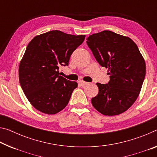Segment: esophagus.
I'll return each instance as SVG.
<instances>
[{"instance_id": "34e87169", "label": "esophagus", "mask_w": 157, "mask_h": 157, "mask_svg": "<svg viewBox=\"0 0 157 157\" xmlns=\"http://www.w3.org/2000/svg\"><path fill=\"white\" fill-rule=\"evenodd\" d=\"M79 84H80L81 86H85L86 84H88V82H84V81H79Z\"/></svg>"}]
</instances>
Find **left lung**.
<instances>
[{"mask_svg":"<svg viewBox=\"0 0 157 157\" xmlns=\"http://www.w3.org/2000/svg\"><path fill=\"white\" fill-rule=\"evenodd\" d=\"M88 47L96 61L108 70L110 82L96 83L98 94L91 98L103 115L124 113L135 103L145 79V61L136 44L127 36L103 31L89 36Z\"/></svg>","mask_w":157,"mask_h":157,"instance_id":"1","label":"left lung"}]
</instances>
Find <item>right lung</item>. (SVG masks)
Segmentation results:
<instances>
[{
  "label": "right lung",
  "instance_id": "obj_1",
  "mask_svg": "<svg viewBox=\"0 0 157 157\" xmlns=\"http://www.w3.org/2000/svg\"><path fill=\"white\" fill-rule=\"evenodd\" d=\"M84 35L52 31L31 40L19 63V79L24 93L36 110L47 114L59 113L68 105L76 82L59 75V67L68 66Z\"/></svg>",
  "mask_w": 157,
  "mask_h": 157
}]
</instances>
